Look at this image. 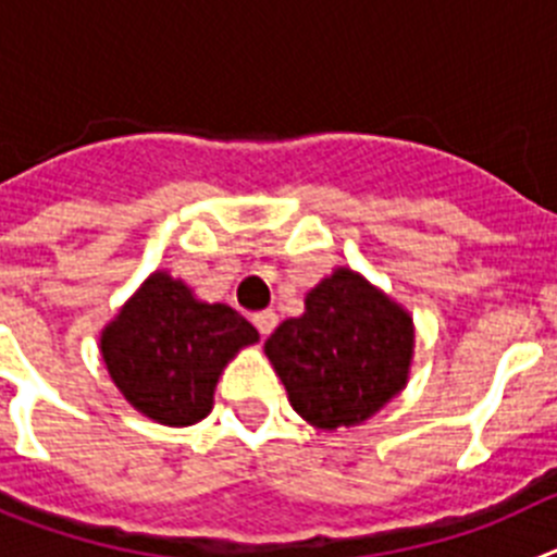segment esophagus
Wrapping results in <instances>:
<instances>
[{
	"label": "esophagus",
	"mask_w": 557,
	"mask_h": 557,
	"mask_svg": "<svg viewBox=\"0 0 557 557\" xmlns=\"http://www.w3.org/2000/svg\"><path fill=\"white\" fill-rule=\"evenodd\" d=\"M252 324L258 327V333L267 338V335H272L274 327H277V313H274V310H260V313L252 315Z\"/></svg>",
	"instance_id": "obj_1"
}]
</instances>
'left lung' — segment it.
I'll list each match as a JSON object with an SVG mask.
<instances>
[{
  "instance_id": "left-lung-1",
  "label": "left lung",
  "mask_w": 557,
  "mask_h": 557,
  "mask_svg": "<svg viewBox=\"0 0 557 557\" xmlns=\"http://www.w3.org/2000/svg\"><path fill=\"white\" fill-rule=\"evenodd\" d=\"M410 352V315L349 269L315 285L305 313L267 341L294 410L322 430L377 413L408 380Z\"/></svg>"
}]
</instances>
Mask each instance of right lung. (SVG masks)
Returning <instances> with one entry per match:
<instances>
[{"label": "right lung", "mask_w": 557, "mask_h": 557, "mask_svg": "<svg viewBox=\"0 0 557 557\" xmlns=\"http://www.w3.org/2000/svg\"><path fill=\"white\" fill-rule=\"evenodd\" d=\"M258 330L227 305L197 302L180 280L154 272L102 333V358L127 403L185 428L210 413L224 363Z\"/></svg>", "instance_id": "1"}]
</instances>
